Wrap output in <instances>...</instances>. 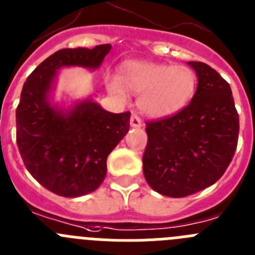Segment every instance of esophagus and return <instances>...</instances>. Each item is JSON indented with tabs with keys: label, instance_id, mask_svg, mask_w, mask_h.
<instances>
[{
	"label": "esophagus",
	"instance_id": "34e87169",
	"mask_svg": "<svg viewBox=\"0 0 255 255\" xmlns=\"http://www.w3.org/2000/svg\"><path fill=\"white\" fill-rule=\"evenodd\" d=\"M130 125H131V128H135V129H139V128H141V126H143L141 120L137 118L136 114H132L131 118H130Z\"/></svg>",
	"mask_w": 255,
	"mask_h": 255
}]
</instances>
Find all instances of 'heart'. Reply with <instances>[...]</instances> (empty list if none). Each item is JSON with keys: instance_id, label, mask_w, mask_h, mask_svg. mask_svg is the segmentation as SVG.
I'll return each instance as SVG.
<instances>
[{"instance_id": "heart-1", "label": "heart", "mask_w": 255, "mask_h": 255, "mask_svg": "<svg viewBox=\"0 0 255 255\" xmlns=\"http://www.w3.org/2000/svg\"><path fill=\"white\" fill-rule=\"evenodd\" d=\"M106 88L121 101L128 99V91L139 95L137 105L144 115L164 119L190 104L197 88V74L183 64L126 60L119 67L118 78L107 79Z\"/></svg>"}]
</instances>
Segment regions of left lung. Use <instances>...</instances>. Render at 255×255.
Here are the masks:
<instances>
[{
	"mask_svg": "<svg viewBox=\"0 0 255 255\" xmlns=\"http://www.w3.org/2000/svg\"><path fill=\"white\" fill-rule=\"evenodd\" d=\"M197 74L190 105L146 124L143 172L149 186L168 197H184L219 181L238 144L239 115L228 82L202 62H187Z\"/></svg>",
	"mask_w": 255,
	"mask_h": 255,
	"instance_id": "8db88e82",
	"label": "left lung"
}]
</instances>
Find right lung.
Returning <instances> with one entry per match:
<instances>
[{
  "label": "right lung",
  "instance_id": "add662e5",
  "mask_svg": "<svg viewBox=\"0 0 255 255\" xmlns=\"http://www.w3.org/2000/svg\"><path fill=\"white\" fill-rule=\"evenodd\" d=\"M110 44L62 49L27 77L16 110V141L24 164L41 186L63 197L93 192L106 177L109 154L128 134L130 112L114 114L92 97L64 105L53 101L58 72L100 68Z\"/></svg>",
  "mask_w": 255,
  "mask_h": 255
}]
</instances>
